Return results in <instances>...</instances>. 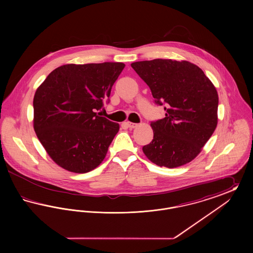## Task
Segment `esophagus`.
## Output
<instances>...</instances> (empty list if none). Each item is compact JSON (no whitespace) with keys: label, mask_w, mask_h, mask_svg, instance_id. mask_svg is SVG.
I'll list each match as a JSON object with an SVG mask.
<instances>
[{"label":"esophagus","mask_w":253,"mask_h":253,"mask_svg":"<svg viewBox=\"0 0 253 253\" xmlns=\"http://www.w3.org/2000/svg\"><path fill=\"white\" fill-rule=\"evenodd\" d=\"M125 124H126L129 128H131V129H133V128H135V127L137 126L136 123H132V122H130V121H127Z\"/></svg>","instance_id":"esophagus-1"}]
</instances>
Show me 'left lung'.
Returning a JSON list of instances; mask_svg holds the SVG:
<instances>
[{"label": "left lung", "mask_w": 253, "mask_h": 253, "mask_svg": "<svg viewBox=\"0 0 253 253\" xmlns=\"http://www.w3.org/2000/svg\"><path fill=\"white\" fill-rule=\"evenodd\" d=\"M132 69L150 87L165 118L152 121L154 138L142 148L160 167L176 168L201 152L217 125L218 94L202 69L187 60L135 61Z\"/></svg>", "instance_id": "obj_1"}]
</instances>
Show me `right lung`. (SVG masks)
Returning <instances> with one entry per match:
<instances>
[{"label":"right lung","instance_id":"right-lung-1","mask_svg":"<svg viewBox=\"0 0 253 253\" xmlns=\"http://www.w3.org/2000/svg\"><path fill=\"white\" fill-rule=\"evenodd\" d=\"M124 67L122 62L65 64L50 73L37 89L34 130L61 168L84 173L103 161L120 125L96 111L109 102Z\"/></svg>","mask_w":253,"mask_h":253}]
</instances>
